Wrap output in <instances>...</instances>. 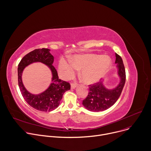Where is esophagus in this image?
Masks as SVG:
<instances>
[{
    "instance_id": "esophagus-1",
    "label": "esophagus",
    "mask_w": 151,
    "mask_h": 151,
    "mask_svg": "<svg viewBox=\"0 0 151 151\" xmlns=\"http://www.w3.org/2000/svg\"><path fill=\"white\" fill-rule=\"evenodd\" d=\"M76 86H77V83H72L71 84V88L72 89H74V88H75L76 87Z\"/></svg>"
}]
</instances>
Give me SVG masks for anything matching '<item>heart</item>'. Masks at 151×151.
<instances>
[{
    "mask_svg": "<svg viewBox=\"0 0 151 151\" xmlns=\"http://www.w3.org/2000/svg\"><path fill=\"white\" fill-rule=\"evenodd\" d=\"M111 64L109 58L101 55H77L70 60V63L61 60L59 72L63 77L70 78L76 69L81 70V76L85 83L97 82L108 70Z\"/></svg>",
    "mask_w": 151,
    "mask_h": 151,
    "instance_id": "heart-1",
    "label": "heart"
}]
</instances>
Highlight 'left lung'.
<instances>
[{
	"label": "left lung",
	"instance_id": "obj_1",
	"mask_svg": "<svg viewBox=\"0 0 151 151\" xmlns=\"http://www.w3.org/2000/svg\"><path fill=\"white\" fill-rule=\"evenodd\" d=\"M116 60L118 69L120 82L117 87L112 90L106 89L103 82L99 81L89 85V93L83 101L82 104L87 110L91 112L103 111L114 105L119 99L125 82V70L121 57L115 53Z\"/></svg>",
	"mask_w": 151,
	"mask_h": 151
}]
</instances>
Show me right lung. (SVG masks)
<instances>
[{
	"label": "right lung",
	"instance_id": "obj_1",
	"mask_svg": "<svg viewBox=\"0 0 151 151\" xmlns=\"http://www.w3.org/2000/svg\"><path fill=\"white\" fill-rule=\"evenodd\" d=\"M47 48L36 49L26 54L18 64V86L25 101L36 110L42 112H50L59 106L63 94L70 89V84L58 79L55 68L52 66L54 57ZM35 62H41L46 64L51 69L53 74L52 83L49 88L39 95H32L25 88L21 76L24 69Z\"/></svg>",
	"mask_w": 151,
	"mask_h": 151
}]
</instances>
